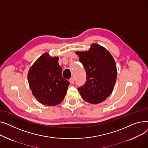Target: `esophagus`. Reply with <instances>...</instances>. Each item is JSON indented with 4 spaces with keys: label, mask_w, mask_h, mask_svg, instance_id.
Listing matches in <instances>:
<instances>
[{
    "label": "esophagus",
    "mask_w": 148,
    "mask_h": 148,
    "mask_svg": "<svg viewBox=\"0 0 148 148\" xmlns=\"http://www.w3.org/2000/svg\"><path fill=\"white\" fill-rule=\"evenodd\" d=\"M70 83H71V84H74V79L73 78H71L69 80Z\"/></svg>",
    "instance_id": "1"
}]
</instances>
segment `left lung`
Returning <instances> with one entry per match:
<instances>
[{
  "mask_svg": "<svg viewBox=\"0 0 148 148\" xmlns=\"http://www.w3.org/2000/svg\"><path fill=\"white\" fill-rule=\"evenodd\" d=\"M86 74V80L78 88L83 99L91 104L101 103L109 97L117 77L115 61L103 47L92 44L88 51L76 53Z\"/></svg>",
  "mask_w": 148,
  "mask_h": 148,
  "instance_id": "left-lung-1",
  "label": "left lung"
}]
</instances>
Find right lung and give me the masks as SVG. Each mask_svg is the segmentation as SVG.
<instances>
[{"label":"right lung","instance_id":"obj_1","mask_svg":"<svg viewBox=\"0 0 148 148\" xmlns=\"http://www.w3.org/2000/svg\"><path fill=\"white\" fill-rule=\"evenodd\" d=\"M58 57L44 53L29 69L28 82L32 94L45 106H56L64 99L69 82L62 75Z\"/></svg>","mask_w":148,"mask_h":148}]
</instances>
